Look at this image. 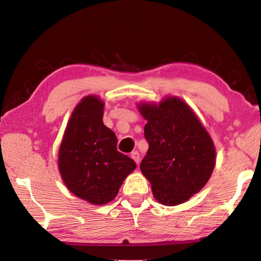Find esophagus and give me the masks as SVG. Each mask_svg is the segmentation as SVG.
I'll list each match as a JSON object with an SVG mask.
<instances>
[{
  "mask_svg": "<svg viewBox=\"0 0 261 261\" xmlns=\"http://www.w3.org/2000/svg\"><path fill=\"white\" fill-rule=\"evenodd\" d=\"M131 158L134 159V160H135V162L137 163V165H139V162H140V155H139V153H138V152H137V151L132 152V153H131Z\"/></svg>",
  "mask_w": 261,
  "mask_h": 261,
  "instance_id": "34e87169",
  "label": "esophagus"
}]
</instances>
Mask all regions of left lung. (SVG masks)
<instances>
[{
  "label": "left lung",
  "mask_w": 261,
  "mask_h": 261,
  "mask_svg": "<svg viewBox=\"0 0 261 261\" xmlns=\"http://www.w3.org/2000/svg\"><path fill=\"white\" fill-rule=\"evenodd\" d=\"M148 151L140 170L153 196L166 206L190 199L208 182L215 166L213 140L193 110L176 96L160 103H140Z\"/></svg>",
  "instance_id": "8db88e82"
}]
</instances>
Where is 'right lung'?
Here are the masks:
<instances>
[{
  "label": "right lung",
  "instance_id": "1",
  "mask_svg": "<svg viewBox=\"0 0 261 261\" xmlns=\"http://www.w3.org/2000/svg\"><path fill=\"white\" fill-rule=\"evenodd\" d=\"M103 107L98 96H85L73 109L59 152L67 188L93 205L112 201L136 169V162L117 151L116 135L103 124Z\"/></svg>",
  "mask_w": 261,
  "mask_h": 261
}]
</instances>
